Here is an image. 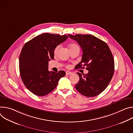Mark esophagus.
<instances>
[{
	"label": "esophagus",
	"mask_w": 133,
	"mask_h": 133,
	"mask_svg": "<svg viewBox=\"0 0 133 133\" xmlns=\"http://www.w3.org/2000/svg\"><path fill=\"white\" fill-rule=\"evenodd\" d=\"M72 72H70V71H66V75H70L72 74Z\"/></svg>",
	"instance_id": "esophagus-1"
}]
</instances>
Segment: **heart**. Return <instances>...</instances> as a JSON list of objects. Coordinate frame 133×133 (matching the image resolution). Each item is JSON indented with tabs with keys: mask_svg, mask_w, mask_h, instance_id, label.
<instances>
[{
	"mask_svg": "<svg viewBox=\"0 0 133 133\" xmlns=\"http://www.w3.org/2000/svg\"><path fill=\"white\" fill-rule=\"evenodd\" d=\"M60 45H57L55 48L54 49V54L55 55H56L59 51V50H60ZM75 48H79V46L77 45V44H71V45H70V49H75Z\"/></svg>",
	"mask_w": 133,
	"mask_h": 133,
	"instance_id": "1",
	"label": "heart"
}]
</instances>
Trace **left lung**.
I'll return each mask as SVG.
<instances>
[{"instance_id": "1", "label": "left lung", "mask_w": 133, "mask_h": 133, "mask_svg": "<svg viewBox=\"0 0 133 133\" xmlns=\"http://www.w3.org/2000/svg\"><path fill=\"white\" fill-rule=\"evenodd\" d=\"M76 41L83 51L81 61L77 69L88 70L87 74L77 73L79 81L76 89L82 95L92 97L101 94L110 83L114 73V59L107 43L91 35L68 34Z\"/></svg>"}]
</instances>
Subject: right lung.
<instances>
[{
	"label": "right lung",
	"instance_id": "right-lung-1",
	"mask_svg": "<svg viewBox=\"0 0 133 133\" xmlns=\"http://www.w3.org/2000/svg\"><path fill=\"white\" fill-rule=\"evenodd\" d=\"M68 36L49 33L39 35L29 41L22 48L19 58V72L27 89L38 96H45L56 87L65 75L64 71H49V61L54 59L55 47Z\"/></svg>",
	"mask_w": 133,
	"mask_h": 133
}]
</instances>
